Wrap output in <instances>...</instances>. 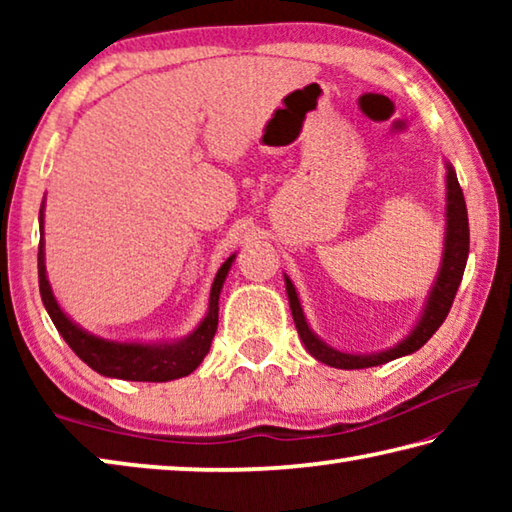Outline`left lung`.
<instances>
[{"mask_svg": "<svg viewBox=\"0 0 512 512\" xmlns=\"http://www.w3.org/2000/svg\"><path fill=\"white\" fill-rule=\"evenodd\" d=\"M467 253H470V225H467V207L465 198L458 185L456 171L452 164L445 160V239H443V257H440V266L433 280L431 289L424 298V305L418 320H415L409 334L402 341L386 350L377 352H341L327 345L320 336L309 327L305 311H302L298 291L289 280V275L284 273V287H287V298L291 307L293 323H296L298 336L305 350L311 357L318 359L320 363L341 370H359V368H372L388 363L393 359L406 357L420 350L427 343L433 332L443 325L449 309H452L454 296L458 291V284L463 280V271L467 264Z\"/></svg>", "mask_w": 512, "mask_h": 512, "instance_id": "left-lung-1", "label": "left lung"}]
</instances>
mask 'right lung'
<instances>
[{"label": "right lung", "mask_w": 512, "mask_h": 512, "mask_svg": "<svg viewBox=\"0 0 512 512\" xmlns=\"http://www.w3.org/2000/svg\"><path fill=\"white\" fill-rule=\"evenodd\" d=\"M38 221V282L42 305H45L51 323L56 325L60 336H63L69 348L79 354L81 361L88 363L92 370H97L103 377L126 381H171L187 377L189 372L201 366L205 354L210 352L216 325H219V296L225 277H228L232 264H235L237 253L225 259L219 271H216L207 311L192 334L173 341H115L88 332L74 318H69L65 309L58 305L45 264V201L40 205Z\"/></svg>", "instance_id": "obj_1"}]
</instances>
